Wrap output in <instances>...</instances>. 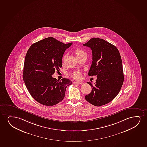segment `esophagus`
<instances>
[{"mask_svg":"<svg viewBox=\"0 0 147 147\" xmlns=\"http://www.w3.org/2000/svg\"><path fill=\"white\" fill-rule=\"evenodd\" d=\"M75 83H76V84H80V85L84 84V83H83V82H75Z\"/></svg>","mask_w":147,"mask_h":147,"instance_id":"34e87169","label":"esophagus"}]
</instances>
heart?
Segmentation results:
<instances>
[{
  "mask_svg": "<svg viewBox=\"0 0 147 147\" xmlns=\"http://www.w3.org/2000/svg\"><path fill=\"white\" fill-rule=\"evenodd\" d=\"M74 52L75 55H76L77 57H78L79 56L83 55L84 54H86V52L84 51V50H83L81 48L79 47H77L75 50ZM66 55L64 56V57L63 58V59H62V61H63L64 60V59L66 57ZM71 76L73 78L76 79V80H79V79L81 78V73L79 71H75L74 72H73L72 74H71Z\"/></svg>",
  "mask_w": 147,
  "mask_h": 147,
  "instance_id": "b5f03b06",
  "label": "heart"
}]
</instances>
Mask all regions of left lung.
<instances>
[{"mask_svg": "<svg viewBox=\"0 0 147 147\" xmlns=\"http://www.w3.org/2000/svg\"><path fill=\"white\" fill-rule=\"evenodd\" d=\"M84 46L90 48L92 62L88 75L96 76L91 92L85 96L86 101L96 106L107 104L118 94L124 77L120 54L116 46L103 39L91 38Z\"/></svg>", "mask_w": 147, "mask_h": 147, "instance_id": "1", "label": "left lung"}]
</instances>
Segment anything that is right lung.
Instances as JSON below:
<instances>
[{
    "instance_id": "obj_1",
    "label": "right lung",
    "mask_w": 147,
    "mask_h": 147,
    "mask_svg": "<svg viewBox=\"0 0 147 147\" xmlns=\"http://www.w3.org/2000/svg\"><path fill=\"white\" fill-rule=\"evenodd\" d=\"M72 44L48 37L33 44L27 52L23 80L29 93L38 103L47 106L57 104L64 99L67 86L72 84L69 79L59 81L52 77L62 67L63 54Z\"/></svg>"
}]
</instances>
